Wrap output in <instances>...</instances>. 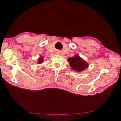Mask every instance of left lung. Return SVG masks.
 <instances>
[{"label":"left lung","mask_w":121,"mask_h":121,"mask_svg":"<svg viewBox=\"0 0 121 121\" xmlns=\"http://www.w3.org/2000/svg\"><path fill=\"white\" fill-rule=\"evenodd\" d=\"M68 61L71 69L77 72H81L89 67L88 63L81 58L78 54L74 56L72 58H68Z\"/></svg>","instance_id":"8db88e82"}]
</instances>
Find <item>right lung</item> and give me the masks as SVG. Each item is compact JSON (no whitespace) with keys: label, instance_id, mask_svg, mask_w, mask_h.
Masks as SVG:
<instances>
[{"label":"right lung","instance_id":"1","mask_svg":"<svg viewBox=\"0 0 121 121\" xmlns=\"http://www.w3.org/2000/svg\"><path fill=\"white\" fill-rule=\"evenodd\" d=\"M44 61V57L43 56H40V57L38 59V61H37V63L38 64H40V63H42Z\"/></svg>","mask_w":121,"mask_h":121}]
</instances>
